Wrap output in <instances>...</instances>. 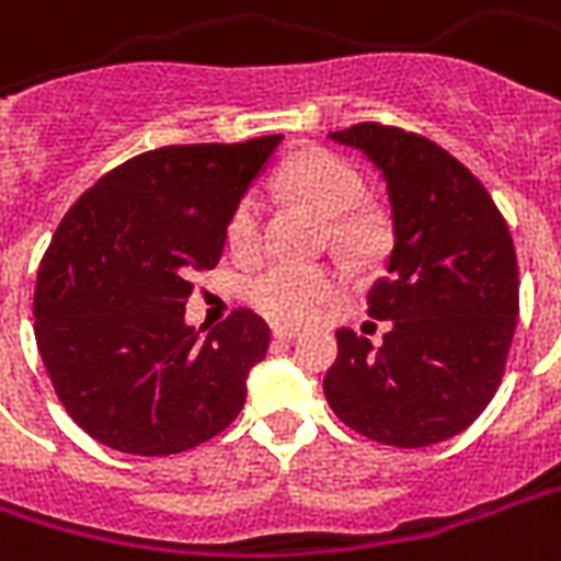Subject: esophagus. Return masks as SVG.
<instances>
[{
	"instance_id": "obj_1",
	"label": "esophagus",
	"mask_w": 561,
	"mask_h": 561,
	"mask_svg": "<svg viewBox=\"0 0 561 561\" xmlns=\"http://www.w3.org/2000/svg\"><path fill=\"white\" fill-rule=\"evenodd\" d=\"M297 335H299V329L294 327H282V323L273 327V337H279V341H290V337H297Z\"/></svg>"
}]
</instances>
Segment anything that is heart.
Returning a JSON list of instances; mask_svg holds the SVG:
<instances>
[{
  "label": "heart",
  "instance_id": "1",
  "mask_svg": "<svg viewBox=\"0 0 561 561\" xmlns=\"http://www.w3.org/2000/svg\"><path fill=\"white\" fill-rule=\"evenodd\" d=\"M276 191L311 211L332 220L329 232L353 255H370L382 241V220L370 208H362L365 179L347 158L327 149H302L282 164ZM262 203L243 194L226 217V243L234 255H255L262 247ZM344 290V276L327 264L276 262L255 273L247 285V297L255 309L282 323H309L332 306Z\"/></svg>",
  "mask_w": 561,
  "mask_h": 561
}]
</instances>
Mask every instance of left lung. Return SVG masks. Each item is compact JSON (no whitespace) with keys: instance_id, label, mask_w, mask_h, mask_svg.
Masks as SVG:
<instances>
[{"instance_id":"1","label":"left lung","mask_w":561,"mask_h":561,"mask_svg":"<svg viewBox=\"0 0 561 561\" xmlns=\"http://www.w3.org/2000/svg\"><path fill=\"white\" fill-rule=\"evenodd\" d=\"M382 173L394 250L367 294L382 344L337 329L323 379L332 412L388 447H430L477 421L518 323V259L503 214L468 167L423 135L356 123L329 135Z\"/></svg>"}]
</instances>
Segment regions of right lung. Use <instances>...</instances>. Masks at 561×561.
Masks as SVG:
<instances>
[{"instance_id":"1","label":"right lung","mask_w":561,"mask_h":561,"mask_svg":"<svg viewBox=\"0 0 561 561\" xmlns=\"http://www.w3.org/2000/svg\"><path fill=\"white\" fill-rule=\"evenodd\" d=\"M282 135L179 144L128 158L88 187L37 267L34 337L61 405L131 456H170L238 417L271 327L234 309L208 337L185 327L191 276L214 271L226 217Z\"/></svg>"}]
</instances>
